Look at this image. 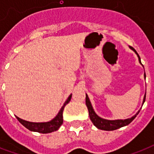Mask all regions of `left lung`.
Segmentation results:
<instances>
[{
	"instance_id": "obj_1",
	"label": "left lung",
	"mask_w": 154,
	"mask_h": 154,
	"mask_svg": "<svg viewBox=\"0 0 154 154\" xmlns=\"http://www.w3.org/2000/svg\"><path fill=\"white\" fill-rule=\"evenodd\" d=\"M129 48L134 50L135 52L137 57H138L139 62L141 63V58L139 57L138 53H137V51L133 48V47L129 46ZM145 78H146V73H145ZM146 101V94H145V97H144L143 99V104ZM85 103H86V106L88 108V110H89V117H90V120L93 122V124L95 125V126L99 129H102V130H106V131H111V130H115V129H117L121 128V127L125 126L127 125H129L130 122H133V120L137 117V115L138 114L139 112H137L136 114L134 115V117H130V118H128V119L125 120H106L103 119L101 117H100L99 116L97 115V113L94 112V109H93V106L91 105V102L89 101V98L88 95L86 94V97H85Z\"/></svg>"
}]
</instances>
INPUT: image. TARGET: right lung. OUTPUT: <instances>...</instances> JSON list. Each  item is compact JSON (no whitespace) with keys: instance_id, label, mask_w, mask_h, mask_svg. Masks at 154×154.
<instances>
[{"instance_id":"add662e5","label":"right lung","mask_w":154,"mask_h":154,"mask_svg":"<svg viewBox=\"0 0 154 154\" xmlns=\"http://www.w3.org/2000/svg\"><path fill=\"white\" fill-rule=\"evenodd\" d=\"M71 97H72V94H70L69 97H68V99L66 100L64 105L61 107V109H60L59 112L57 113V115L56 116L53 120L49 121V122H27V121H25V120L20 119L18 117L16 116L17 119L19 121V122L21 123V124L27 128L29 130L33 132H38V133H42V134H49V133H52V132L57 131L60 126L62 125L63 123V110H64V108L68 103L69 102L70 100H71Z\"/></svg>"}]
</instances>
